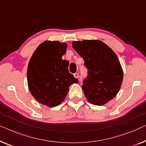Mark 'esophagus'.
Wrapping results in <instances>:
<instances>
[{"label": "esophagus", "instance_id": "34e87169", "mask_svg": "<svg viewBox=\"0 0 146 146\" xmlns=\"http://www.w3.org/2000/svg\"><path fill=\"white\" fill-rule=\"evenodd\" d=\"M74 77H75V78H77V79H78V78H79V73H74Z\"/></svg>", "mask_w": 146, "mask_h": 146}]
</instances>
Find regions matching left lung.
Listing matches in <instances>:
<instances>
[{
  "mask_svg": "<svg viewBox=\"0 0 146 146\" xmlns=\"http://www.w3.org/2000/svg\"><path fill=\"white\" fill-rule=\"evenodd\" d=\"M72 46L88 69L82 86L85 97L94 105L106 104L118 94L123 81V70L116 53L98 40L75 41Z\"/></svg>",
  "mask_w": 146,
  "mask_h": 146,
  "instance_id": "1",
  "label": "left lung"
}]
</instances>
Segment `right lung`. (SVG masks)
<instances>
[{
	"instance_id": "add662e5",
	"label": "right lung",
	"mask_w": 146,
	"mask_h": 146,
	"mask_svg": "<svg viewBox=\"0 0 146 146\" xmlns=\"http://www.w3.org/2000/svg\"><path fill=\"white\" fill-rule=\"evenodd\" d=\"M67 44L45 41L39 46L28 63V89L37 101L55 107L65 100L69 88L79 81L69 72V61L62 59Z\"/></svg>"
}]
</instances>
